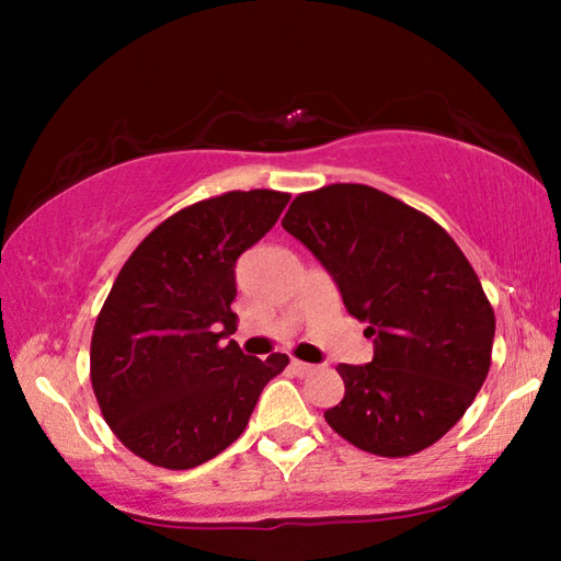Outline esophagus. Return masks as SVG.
<instances>
[{
    "label": "esophagus",
    "instance_id": "34e87169",
    "mask_svg": "<svg viewBox=\"0 0 561 561\" xmlns=\"http://www.w3.org/2000/svg\"><path fill=\"white\" fill-rule=\"evenodd\" d=\"M290 370H294L296 375H311L313 370H317V365H311V363H301V359H290Z\"/></svg>",
    "mask_w": 561,
    "mask_h": 561
}]
</instances>
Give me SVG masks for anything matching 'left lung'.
<instances>
[{
  "mask_svg": "<svg viewBox=\"0 0 561 561\" xmlns=\"http://www.w3.org/2000/svg\"><path fill=\"white\" fill-rule=\"evenodd\" d=\"M283 229L375 336L373 363L336 367L344 398L327 424L378 457L432 447L470 409L493 359L495 313L470 260L432 217L363 183L298 194Z\"/></svg>",
  "mask_w": 561,
  "mask_h": 561,
  "instance_id": "obj_1",
  "label": "left lung"
}]
</instances>
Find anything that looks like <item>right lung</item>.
<instances>
[{
	"label": "right lung",
	"instance_id": "add662e5",
	"mask_svg": "<svg viewBox=\"0 0 561 561\" xmlns=\"http://www.w3.org/2000/svg\"><path fill=\"white\" fill-rule=\"evenodd\" d=\"M290 194L227 191L175 211L137 244L91 334V388L114 436L145 462L191 470L244 432L288 355L248 357L234 334V263Z\"/></svg>",
	"mask_w": 561,
	"mask_h": 561
}]
</instances>
